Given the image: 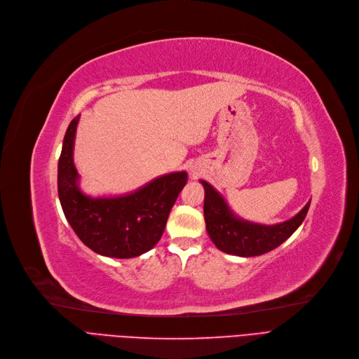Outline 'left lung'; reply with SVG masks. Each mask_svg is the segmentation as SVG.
Returning a JSON list of instances; mask_svg holds the SVG:
<instances>
[{"label":"left lung","mask_w":359,"mask_h":359,"mask_svg":"<svg viewBox=\"0 0 359 359\" xmlns=\"http://www.w3.org/2000/svg\"><path fill=\"white\" fill-rule=\"evenodd\" d=\"M204 187V220L215 245L224 252L252 257L279 247L302 224L310 209V203L292 219L283 224L263 226L236 219L210 184L201 181Z\"/></svg>","instance_id":"obj_1"}]
</instances>
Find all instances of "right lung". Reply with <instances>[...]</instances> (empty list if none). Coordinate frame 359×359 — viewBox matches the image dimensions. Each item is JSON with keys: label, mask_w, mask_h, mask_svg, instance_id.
<instances>
[{"label": "right lung", "mask_w": 359, "mask_h": 359, "mask_svg": "<svg viewBox=\"0 0 359 359\" xmlns=\"http://www.w3.org/2000/svg\"><path fill=\"white\" fill-rule=\"evenodd\" d=\"M76 116L58 161V196L64 215L84 245L107 257L131 259L161 240L170 209L187 184L185 172L163 175L142 190L116 198H90L77 187L73 163Z\"/></svg>", "instance_id": "obj_1"}]
</instances>
